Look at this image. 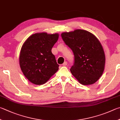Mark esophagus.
Here are the masks:
<instances>
[{"mask_svg": "<svg viewBox=\"0 0 120 120\" xmlns=\"http://www.w3.org/2000/svg\"><path fill=\"white\" fill-rule=\"evenodd\" d=\"M67 65V61H65V62L64 63V64H62V66H66Z\"/></svg>", "mask_w": 120, "mask_h": 120, "instance_id": "1", "label": "esophagus"}]
</instances>
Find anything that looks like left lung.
<instances>
[{"mask_svg":"<svg viewBox=\"0 0 120 120\" xmlns=\"http://www.w3.org/2000/svg\"><path fill=\"white\" fill-rule=\"evenodd\" d=\"M61 37L72 51L75 59L70 71L83 85L94 83L103 72L105 58L101 43L86 30L64 32Z\"/></svg>","mask_w":120,"mask_h":120,"instance_id":"8db88e82","label":"left lung"}]
</instances>
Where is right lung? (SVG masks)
<instances>
[{"mask_svg": "<svg viewBox=\"0 0 120 120\" xmlns=\"http://www.w3.org/2000/svg\"><path fill=\"white\" fill-rule=\"evenodd\" d=\"M59 38L58 34L37 33L30 36L21 48L19 64L29 81L37 85L45 83L59 69L51 52Z\"/></svg>", "mask_w": 120, "mask_h": 120, "instance_id": "obj_1", "label": "right lung"}]
</instances>
